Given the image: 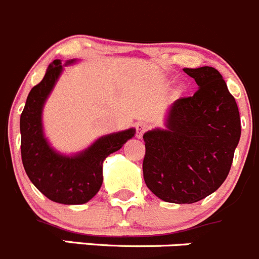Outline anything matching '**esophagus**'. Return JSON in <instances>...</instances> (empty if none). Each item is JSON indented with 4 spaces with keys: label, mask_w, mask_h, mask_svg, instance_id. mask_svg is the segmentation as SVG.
Masks as SVG:
<instances>
[{
    "label": "esophagus",
    "mask_w": 259,
    "mask_h": 259,
    "mask_svg": "<svg viewBox=\"0 0 259 259\" xmlns=\"http://www.w3.org/2000/svg\"><path fill=\"white\" fill-rule=\"evenodd\" d=\"M147 130H148V125L143 124V122H139V124H137V127H135V137H137L138 139H140Z\"/></svg>",
    "instance_id": "esophagus-1"
}]
</instances>
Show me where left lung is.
<instances>
[{
  "label": "left lung",
  "mask_w": 259,
  "mask_h": 259,
  "mask_svg": "<svg viewBox=\"0 0 259 259\" xmlns=\"http://www.w3.org/2000/svg\"><path fill=\"white\" fill-rule=\"evenodd\" d=\"M183 72L196 81L199 90L173 102L167 129L143 135V176L147 187L163 201L193 204L217 191L227 178L239 143L240 117L217 69Z\"/></svg>",
  "instance_id": "1"
}]
</instances>
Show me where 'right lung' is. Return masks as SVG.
<instances>
[{"mask_svg":"<svg viewBox=\"0 0 259 259\" xmlns=\"http://www.w3.org/2000/svg\"><path fill=\"white\" fill-rule=\"evenodd\" d=\"M62 69L60 60H54L41 82L32 87L27 96L20 117L21 159L27 177L48 199L64 205H79L99 192L105 158L132 139L135 130L100 138L74 157L55 153L42 135L41 110Z\"/></svg>","mask_w":259,"mask_h":259,"instance_id":"right-lung-1","label":"right lung"}]
</instances>
